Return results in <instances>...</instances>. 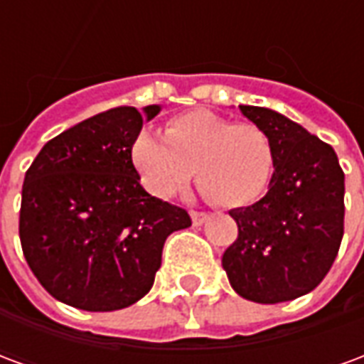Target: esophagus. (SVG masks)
I'll list each match as a JSON object with an SVG mask.
<instances>
[{"label":"esophagus","instance_id":"34e87169","mask_svg":"<svg viewBox=\"0 0 364 364\" xmlns=\"http://www.w3.org/2000/svg\"><path fill=\"white\" fill-rule=\"evenodd\" d=\"M206 218H208V214L206 213H197V210H191V220H193V224L195 226H203L206 222Z\"/></svg>","mask_w":364,"mask_h":364}]
</instances>
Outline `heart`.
<instances>
[{"instance_id": "1", "label": "heart", "mask_w": 364, "mask_h": 364, "mask_svg": "<svg viewBox=\"0 0 364 364\" xmlns=\"http://www.w3.org/2000/svg\"><path fill=\"white\" fill-rule=\"evenodd\" d=\"M166 138L142 130L132 144V161L154 197L171 198L189 185L222 206L237 208L265 195L274 171L267 132L252 122H232L213 111H187L167 120Z\"/></svg>"}]
</instances>
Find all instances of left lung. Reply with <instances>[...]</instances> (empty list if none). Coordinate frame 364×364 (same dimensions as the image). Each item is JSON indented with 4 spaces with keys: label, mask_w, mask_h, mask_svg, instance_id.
<instances>
[{
    "label": "left lung",
    "mask_w": 364,
    "mask_h": 364,
    "mask_svg": "<svg viewBox=\"0 0 364 364\" xmlns=\"http://www.w3.org/2000/svg\"><path fill=\"white\" fill-rule=\"evenodd\" d=\"M274 148L265 197L230 210L237 240L222 255L232 289L245 300L277 304L308 294L341 245L345 175L329 144L265 107L240 105Z\"/></svg>",
    "instance_id": "1"
}]
</instances>
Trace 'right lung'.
Segmentation results:
<instances>
[{
    "label": "right lung",
    "mask_w": 364,
    "mask_h": 364,
    "mask_svg": "<svg viewBox=\"0 0 364 364\" xmlns=\"http://www.w3.org/2000/svg\"><path fill=\"white\" fill-rule=\"evenodd\" d=\"M159 105L117 107L44 144L25 173L19 214L28 267L52 296L87 312H112L150 292L161 250L189 228L179 206L151 197L132 144Z\"/></svg>",
    "instance_id": "right-lung-1"
}]
</instances>
